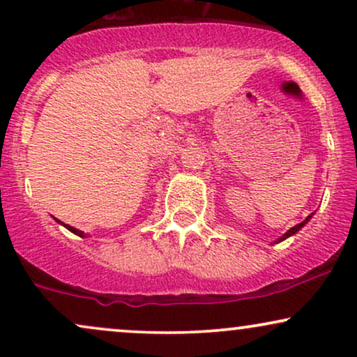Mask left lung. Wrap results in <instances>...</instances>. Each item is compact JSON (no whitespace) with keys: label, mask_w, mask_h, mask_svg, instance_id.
I'll use <instances>...</instances> for the list:
<instances>
[{"label":"left lung","mask_w":357,"mask_h":357,"mask_svg":"<svg viewBox=\"0 0 357 357\" xmlns=\"http://www.w3.org/2000/svg\"><path fill=\"white\" fill-rule=\"evenodd\" d=\"M309 220H310V216H307V218H305L304 221H302V223H298V225H296V227H294V228H290V230H289V231H287L284 236H280V240H278V241H282V240L289 238V236H290V235H294V233H296V231H298V230H301V228H302V227H304V225H305V223H307V221H309Z\"/></svg>","instance_id":"8db88e82"}]
</instances>
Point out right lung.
Masks as SVG:
<instances>
[{"mask_svg":"<svg viewBox=\"0 0 357 357\" xmlns=\"http://www.w3.org/2000/svg\"><path fill=\"white\" fill-rule=\"evenodd\" d=\"M63 227H67L68 230H70L72 233H75V235H79V236H84L85 233L84 231H80V230H77V228H73V227H70V225H63Z\"/></svg>","mask_w":357,"mask_h":357,"instance_id":"1","label":"right lung"}]
</instances>
